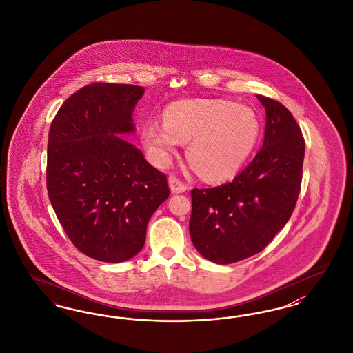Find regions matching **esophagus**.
Instances as JSON below:
<instances>
[{"label": "esophagus", "mask_w": 353, "mask_h": 353, "mask_svg": "<svg viewBox=\"0 0 353 353\" xmlns=\"http://www.w3.org/2000/svg\"><path fill=\"white\" fill-rule=\"evenodd\" d=\"M168 183H170V192H172L173 194L183 193V192L188 189L186 183H183V181H181L180 179H177L176 176H170Z\"/></svg>", "instance_id": "esophagus-1"}]
</instances>
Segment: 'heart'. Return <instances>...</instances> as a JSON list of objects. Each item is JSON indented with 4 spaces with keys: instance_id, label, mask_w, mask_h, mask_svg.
<instances>
[{
    "instance_id": "b5f03b06",
    "label": "heart",
    "mask_w": 353,
    "mask_h": 353,
    "mask_svg": "<svg viewBox=\"0 0 353 353\" xmlns=\"http://www.w3.org/2000/svg\"><path fill=\"white\" fill-rule=\"evenodd\" d=\"M164 125L148 122L141 139L159 165H167L180 141L193 167L209 180L231 177L252 155L260 119L245 105L226 99H181L164 110Z\"/></svg>"
}]
</instances>
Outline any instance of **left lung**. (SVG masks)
Listing matches in <instances>:
<instances>
[{
    "label": "left lung",
    "mask_w": 353,
    "mask_h": 353,
    "mask_svg": "<svg viewBox=\"0 0 353 353\" xmlns=\"http://www.w3.org/2000/svg\"><path fill=\"white\" fill-rule=\"evenodd\" d=\"M256 97L267 113L261 150L231 183L192 190L190 238L198 252L216 264L263 251L292 216L301 190V128L279 101Z\"/></svg>",
    "instance_id": "1"
}]
</instances>
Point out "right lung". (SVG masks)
Segmentation results:
<instances>
[{
  "mask_svg": "<svg viewBox=\"0 0 353 353\" xmlns=\"http://www.w3.org/2000/svg\"><path fill=\"white\" fill-rule=\"evenodd\" d=\"M137 85L94 83L59 109L48 134L47 190L60 225L83 254L122 263L138 254L156 209L170 197L167 176L122 139L135 131Z\"/></svg>",
  "mask_w": 353,
  "mask_h": 353,
  "instance_id": "1",
  "label": "right lung"
}]
</instances>
